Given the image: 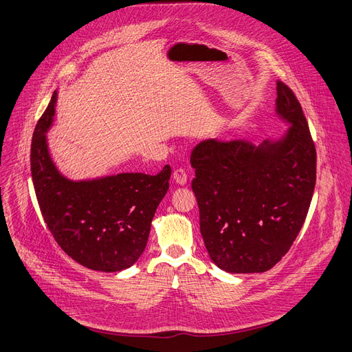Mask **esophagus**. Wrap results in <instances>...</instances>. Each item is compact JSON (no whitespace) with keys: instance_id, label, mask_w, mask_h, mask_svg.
Instances as JSON below:
<instances>
[{"instance_id":"1","label":"esophagus","mask_w":352,"mask_h":352,"mask_svg":"<svg viewBox=\"0 0 352 352\" xmlns=\"http://www.w3.org/2000/svg\"><path fill=\"white\" fill-rule=\"evenodd\" d=\"M173 178H174V181H175L178 185H185V184H186V178H188V175H186L185 170H182V168H177V170L174 171V174H173Z\"/></svg>"}]
</instances>
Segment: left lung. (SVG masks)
I'll use <instances>...</instances> for the list:
<instances>
[{
    "label": "left lung",
    "mask_w": 352,
    "mask_h": 352,
    "mask_svg": "<svg viewBox=\"0 0 352 352\" xmlns=\"http://www.w3.org/2000/svg\"><path fill=\"white\" fill-rule=\"evenodd\" d=\"M278 139L204 140L190 154L199 226L212 261L232 274L265 272L296 240L316 185V147L294 91L276 81Z\"/></svg>",
    "instance_id": "obj_1"
}]
</instances>
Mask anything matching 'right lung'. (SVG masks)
<instances>
[{
    "mask_svg": "<svg viewBox=\"0 0 352 352\" xmlns=\"http://www.w3.org/2000/svg\"><path fill=\"white\" fill-rule=\"evenodd\" d=\"M56 101L54 91L30 146L32 179L45 223L61 250L78 264L102 272L129 268L146 248L153 216L170 186L171 167L157 175L66 178L53 163L46 139Z\"/></svg>",
    "mask_w": 352,
    "mask_h": 352,
    "instance_id": "right-lung-1",
    "label": "right lung"
}]
</instances>
